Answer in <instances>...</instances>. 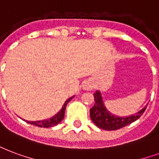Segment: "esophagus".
<instances>
[{"label":"esophagus","mask_w":159,"mask_h":159,"mask_svg":"<svg viewBox=\"0 0 159 159\" xmlns=\"http://www.w3.org/2000/svg\"><path fill=\"white\" fill-rule=\"evenodd\" d=\"M93 85L89 83V82H86L83 86V88H84L85 90H92L93 89Z\"/></svg>","instance_id":"1"}]
</instances>
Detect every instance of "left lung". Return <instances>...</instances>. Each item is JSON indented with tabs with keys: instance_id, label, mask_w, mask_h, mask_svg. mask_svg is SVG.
<instances>
[{
	"instance_id": "obj_1",
	"label": "left lung",
	"mask_w": 159,
	"mask_h": 159,
	"mask_svg": "<svg viewBox=\"0 0 159 159\" xmlns=\"http://www.w3.org/2000/svg\"><path fill=\"white\" fill-rule=\"evenodd\" d=\"M93 96L95 104L90 109L91 119L97 127L107 131L117 130L135 122L141 117L147 108V106H145L135 114L126 117H119L112 114V112H110L107 109L104 105L100 91H97Z\"/></svg>"
}]
</instances>
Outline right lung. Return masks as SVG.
<instances>
[{
	"mask_svg": "<svg viewBox=\"0 0 159 159\" xmlns=\"http://www.w3.org/2000/svg\"><path fill=\"white\" fill-rule=\"evenodd\" d=\"M74 96L71 97L70 98H68L65 102V103L63 104V106L61 107L60 111L57 113L56 115H54L53 117L48 118V119H44V120H40V121H26V120H24L26 121L27 123H30L31 125L36 126V127H40V128H51V127H54V126L57 125L58 123H60L62 119L64 118V115H65V109H66V107L67 105L69 102L71 101V99L73 98Z\"/></svg>",
	"mask_w": 159,
	"mask_h": 159,
	"instance_id": "1",
	"label": "right lung"
}]
</instances>
